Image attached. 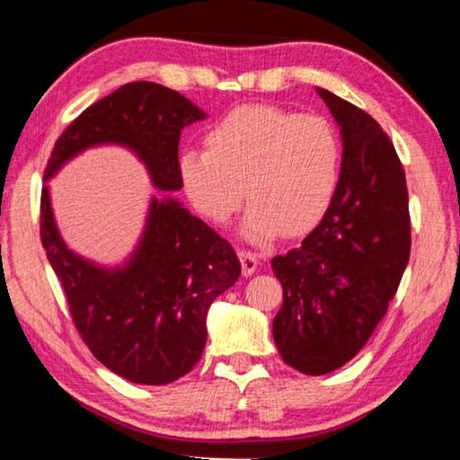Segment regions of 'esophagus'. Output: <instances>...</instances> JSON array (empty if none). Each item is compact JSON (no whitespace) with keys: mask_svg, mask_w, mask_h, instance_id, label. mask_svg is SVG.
<instances>
[{"mask_svg":"<svg viewBox=\"0 0 460 460\" xmlns=\"http://www.w3.org/2000/svg\"><path fill=\"white\" fill-rule=\"evenodd\" d=\"M239 255V261H241V271H243V276H252L255 270H258V255L252 253V252H245V249H241L237 253Z\"/></svg>","mask_w":460,"mask_h":460,"instance_id":"esophagus-1","label":"esophagus"}]
</instances>
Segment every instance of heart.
<instances>
[{"label": "heart", "instance_id": "b5f03b06", "mask_svg": "<svg viewBox=\"0 0 460 460\" xmlns=\"http://www.w3.org/2000/svg\"><path fill=\"white\" fill-rule=\"evenodd\" d=\"M205 142L207 150L186 147L178 155L186 197L213 223H227L247 197L241 235L252 243L313 231L339 192L341 137L321 115L241 105L207 131Z\"/></svg>", "mask_w": 460, "mask_h": 460}]
</instances>
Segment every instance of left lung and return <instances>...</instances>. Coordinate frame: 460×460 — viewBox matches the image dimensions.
<instances>
[{
    "mask_svg": "<svg viewBox=\"0 0 460 460\" xmlns=\"http://www.w3.org/2000/svg\"><path fill=\"white\" fill-rule=\"evenodd\" d=\"M342 137V172L329 213L300 247L271 260L284 290L274 318L282 359L306 376L339 369L387 313L410 260L408 189L379 123L316 87Z\"/></svg>",
    "mask_w": 460,
    "mask_h": 460,
    "instance_id": "8db88e82",
    "label": "left lung"
}]
</instances>
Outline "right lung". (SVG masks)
Returning <instances> with one entry per match:
<instances>
[{
	"instance_id": "right-lung-1",
	"label": "right lung",
	"mask_w": 460,
	"mask_h": 460,
	"mask_svg": "<svg viewBox=\"0 0 460 460\" xmlns=\"http://www.w3.org/2000/svg\"><path fill=\"white\" fill-rule=\"evenodd\" d=\"M205 118L178 91L128 83L62 131L44 181L89 147L115 144L144 162L160 192H176L182 189L181 131ZM40 239L84 345L107 369L144 385L172 384L197 365L208 308L241 274L229 241L168 194L152 197L142 237L121 266H99L68 249L54 221L49 184L40 200Z\"/></svg>"
}]
</instances>
